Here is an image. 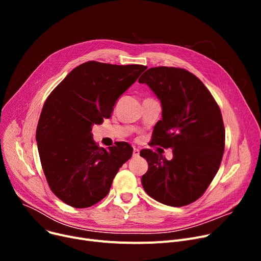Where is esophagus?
<instances>
[{
	"label": "esophagus",
	"instance_id": "34e87169",
	"mask_svg": "<svg viewBox=\"0 0 261 261\" xmlns=\"http://www.w3.org/2000/svg\"><path fill=\"white\" fill-rule=\"evenodd\" d=\"M133 156H134V158L140 156V150H139L138 148H134V149H133Z\"/></svg>",
	"mask_w": 261,
	"mask_h": 261
}]
</instances>
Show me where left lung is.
<instances>
[{"label":"left lung","mask_w":261,"mask_h":261,"mask_svg":"<svg viewBox=\"0 0 261 261\" xmlns=\"http://www.w3.org/2000/svg\"><path fill=\"white\" fill-rule=\"evenodd\" d=\"M139 82L151 89L162 105L151 144L171 148L173 153L168 161L142 150L148 162L142 185L160 203L188 205L204 194L220 167L225 141L220 108L203 82L183 68L151 67Z\"/></svg>","instance_id":"obj_1"}]
</instances>
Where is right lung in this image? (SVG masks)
<instances>
[{"mask_svg": "<svg viewBox=\"0 0 261 261\" xmlns=\"http://www.w3.org/2000/svg\"><path fill=\"white\" fill-rule=\"evenodd\" d=\"M146 68L88 61L75 67L47 97L36 131L38 151L51 191L70 206L86 208L102 200L122 164L132 156L126 142L108 150L98 147L92 127L111 117L119 96Z\"/></svg>", "mask_w": 261, "mask_h": 261, "instance_id": "1", "label": "right lung"}]
</instances>
